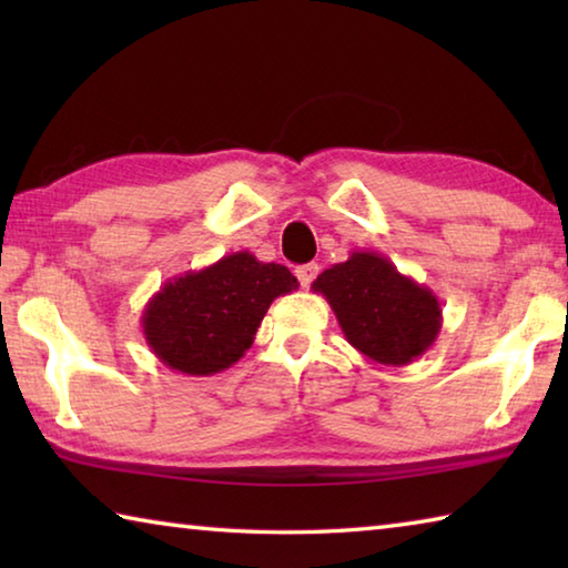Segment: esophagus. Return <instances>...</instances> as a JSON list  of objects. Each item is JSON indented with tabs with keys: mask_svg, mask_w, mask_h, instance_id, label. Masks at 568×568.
I'll list each match as a JSON object with an SVG mask.
<instances>
[{
	"mask_svg": "<svg viewBox=\"0 0 568 568\" xmlns=\"http://www.w3.org/2000/svg\"><path fill=\"white\" fill-rule=\"evenodd\" d=\"M295 275H297V281H301L303 287H311V283L315 281V277H318V265H315V263L301 265V267H297V271H295Z\"/></svg>",
	"mask_w": 568,
	"mask_h": 568,
	"instance_id": "obj_1",
	"label": "esophagus"
}]
</instances>
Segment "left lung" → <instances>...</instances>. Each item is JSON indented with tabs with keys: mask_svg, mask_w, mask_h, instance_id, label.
<instances>
[{
	"mask_svg": "<svg viewBox=\"0 0 568 568\" xmlns=\"http://www.w3.org/2000/svg\"><path fill=\"white\" fill-rule=\"evenodd\" d=\"M311 287L328 301L355 351L393 368L420 358L444 323L436 293L371 250H353L348 261L331 265Z\"/></svg>",
	"mask_w": 568,
	"mask_h": 568,
	"instance_id": "1",
	"label": "left lung"
}]
</instances>
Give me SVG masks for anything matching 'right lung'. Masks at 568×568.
<instances>
[{"label": "right lung", "instance_id": "add662e5", "mask_svg": "<svg viewBox=\"0 0 568 568\" xmlns=\"http://www.w3.org/2000/svg\"><path fill=\"white\" fill-rule=\"evenodd\" d=\"M293 291L297 281L285 265L240 250L203 271L170 277L142 311V335L168 368L213 376L243 358L267 307Z\"/></svg>", "mask_w": 568, "mask_h": 568}]
</instances>
